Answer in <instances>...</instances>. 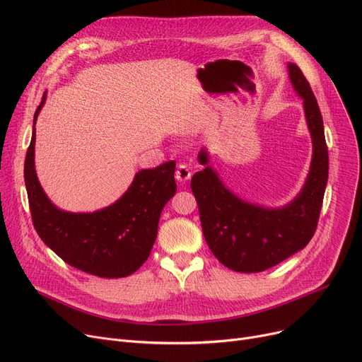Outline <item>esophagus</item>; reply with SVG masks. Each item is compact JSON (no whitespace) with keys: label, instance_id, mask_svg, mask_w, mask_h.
I'll use <instances>...</instances> for the list:
<instances>
[{"label":"esophagus","instance_id":"obj_1","mask_svg":"<svg viewBox=\"0 0 362 362\" xmlns=\"http://www.w3.org/2000/svg\"><path fill=\"white\" fill-rule=\"evenodd\" d=\"M175 176H176L177 182L185 183V182H187L189 179H191V176H192V171H191V168H189L186 164H179Z\"/></svg>","mask_w":362,"mask_h":362}]
</instances>
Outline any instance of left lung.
Here are the masks:
<instances>
[{
	"mask_svg": "<svg viewBox=\"0 0 362 362\" xmlns=\"http://www.w3.org/2000/svg\"><path fill=\"white\" fill-rule=\"evenodd\" d=\"M289 79L303 100L313 141L308 176L299 194L283 206L245 201L232 192L210 165V152L202 148L198 161L204 170L194 175L191 187L199 208L204 238L214 257L227 269L258 273L303 250L314 236L329 177V151L325 124L300 69L288 63Z\"/></svg>",
	"mask_w": 362,
	"mask_h": 362,
	"instance_id": "1",
	"label": "left lung"
}]
</instances>
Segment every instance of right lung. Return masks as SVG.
Segmentation results:
<instances>
[{"label": "right lung", "mask_w": 362, "mask_h": 362, "mask_svg": "<svg viewBox=\"0 0 362 362\" xmlns=\"http://www.w3.org/2000/svg\"><path fill=\"white\" fill-rule=\"evenodd\" d=\"M44 93L33 116L25 160V185L32 221L42 242L71 267L105 279L135 273L157 239L164 205L176 194V163L139 170L127 191L93 213H71L51 202L35 170V124L45 104Z\"/></svg>", "instance_id": "right-lung-1"}]
</instances>
